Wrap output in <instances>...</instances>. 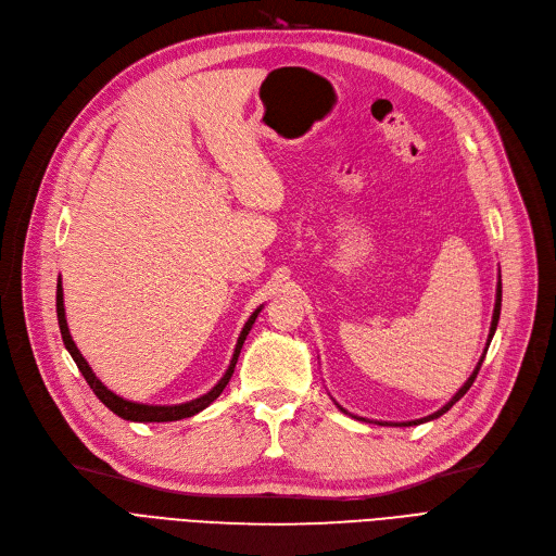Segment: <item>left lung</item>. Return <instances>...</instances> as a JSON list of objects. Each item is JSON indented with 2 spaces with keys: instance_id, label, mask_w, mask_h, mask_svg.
<instances>
[{
  "instance_id": "1",
  "label": "left lung",
  "mask_w": 556,
  "mask_h": 556,
  "mask_svg": "<svg viewBox=\"0 0 556 556\" xmlns=\"http://www.w3.org/2000/svg\"><path fill=\"white\" fill-rule=\"evenodd\" d=\"M501 302H503V281H501V277H498V288H495V306H493V317H491V329H489V338H486V346H484V354L480 356V361H478V365H476V369H473V374L469 376V381H466L457 392H455V396L444 405V407H440V410L437 413H432V415H428V417H424V419H415V421H399V424H390V426H419V424H426V421H432V419H437V417H442L444 413H448L451 407L466 394L469 392V388L473 386V381H476V376H478V371H480V367H482V363H484V356H486V349H489V344H491V338H493V333H495V327H498V319H501ZM338 405V403H336ZM340 410L344 413V415H349L342 405H338ZM354 417V415H352ZM354 419H363V417H354ZM367 421V419H365ZM383 424V421H381Z\"/></svg>"
}]
</instances>
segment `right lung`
Listing matches in <instances>:
<instances>
[{"mask_svg": "<svg viewBox=\"0 0 556 556\" xmlns=\"http://www.w3.org/2000/svg\"><path fill=\"white\" fill-rule=\"evenodd\" d=\"M261 308H263V306H258V308L250 315V319L245 323V327H243V331H241V336H239V340H237V349H233V356H231V361H229L227 371L223 374L220 381H218L207 394H202V396H198V399H193V401H187V403H178V405H146V403H135V401L116 396L112 390H108V388L99 381L97 374L92 371L90 365H87V361L83 358V354L78 352V346L74 344V340H72V336H70L67 317H65V304H63V283H61V279H58V286H55L58 327H61L63 342H65V346H67L70 356L74 358L76 367H78L80 374L85 376L87 386L92 388V392L101 399V403H103L105 407H110V410H112L116 417H122V419H126V421H141V424H151V421H155V424H162V421H180V419H187V417L198 415V413L204 410V407H207L210 403H214V401L220 396V392L225 390V386L229 383V378H231V374H233V367H237V361H239V354H241V346H243V342H245V338H248V333H250V329H252V325H254L256 315L261 313Z\"/></svg>", "mask_w": 556, "mask_h": 556, "instance_id": "1", "label": "right lung"}]
</instances>
